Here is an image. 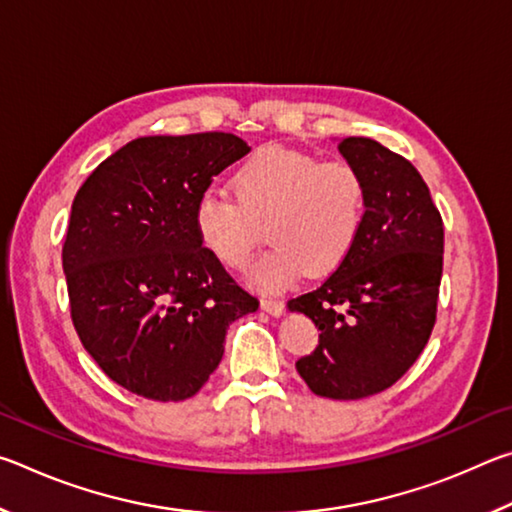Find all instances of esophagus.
I'll return each mask as SVG.
<instances>
[{
  "label": "esophagus",
  "instance_id": "1",
  "mask_svg": "<svg viewBox=\"0 0 512 512\" xmlns=\"http://www.w3.org/2000/svg\"><path fill=\"white\" fill-rule=\"evenodd\" d=\"M262 309L266 311V314H271V316H282L284 314V302L273 300V298H264L262 300Z\"/></svg>",
  "mask_w": 512,
  "mask_h": 512
}]
</instances>
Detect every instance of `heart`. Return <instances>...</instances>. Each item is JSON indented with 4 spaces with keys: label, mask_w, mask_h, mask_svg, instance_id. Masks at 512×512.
Returning <instances> with one entry per match:
<instances>
[{
    "label": "heart",
    "mask_w": 512,
    "mask_h": 512,
    "mask_svg": "<svg viewBox=\"0 0 512 512\" xmlns=\"http://www.w3.org/2000/svg\"><path fill=\"white\" fill-rule=\"evenodd\" d=\"M235 196L205 192L194 225L201 244L228 268H246L266 225L273 248L250 273L255 287L275 291L307 275H327L359 237L366 185L348 162L264 146L235 176Z\"/></svg>",
    "instance_id": "1"
}]
</instances>
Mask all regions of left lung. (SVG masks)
I'll list each match as a JSON object with an SVG mask.
<instances>
[{
    "label": "left lung",
    "mask_w": 512,
    "mask_h": 512,
    "mask_svg": "<svg viewBox=\"0 0 512 512\" xmlns=\"http://www.w3.org/2000/svg\"><path fill=\"white\" fill-rule=\"evenodd\" d=\"M339 151L366 185L359 237L316 291L287 307L320 329L318 348L296 363L311 393L361 400L393 386L427 345L445 232L409 160L368 137H345Z\"/></svg>",
    "instance_id": "left-lung-1"
}]
</instances>
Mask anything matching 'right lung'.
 Masks as SVG:
<instances>
[{
  "label": "right lung",
  "mask_w": 512,
  "mask_h": 512,
  "mask_svg": "<svg viewBox=\"0 0 512 512\" xmlns=\"http://www.w3.org/2000/svg\"><path fill=\"white\" fill-rule=\"evenodd\" d=\"M248 151L232 133L137 137L76 194L63 246L72 320L126 391L158 402L196 395L230 323L257 311L194 225L212 178Z\"/></svg>",
  "instance_id": "add662e5"
}]
</instances>
